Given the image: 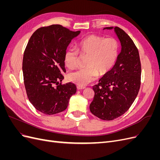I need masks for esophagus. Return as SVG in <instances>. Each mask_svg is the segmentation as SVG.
I'll return each mask as SVG.
<instances>
[{
    "label": "esophagus",
    "instance_id": "34e87169",
    "mask_svg": "<svg viewBox=\"0 0 160 160\" xmlns=\"http://www.w3.org/2000/svg\"><path fill=\"white\" fill-rule=\"evenodd\" d=\"M77 88L78 90H83L84 89H85V87H83V86H77Z\"/></svg>",
    "mask_w": 160,
    "mask_h": 160
}]
</instances>
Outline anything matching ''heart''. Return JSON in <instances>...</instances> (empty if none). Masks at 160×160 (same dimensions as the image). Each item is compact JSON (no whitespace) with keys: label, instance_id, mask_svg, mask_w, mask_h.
<instances>
[{"label":"heart","instance_id":"obj_1","mask_svg":"<svg viewBox=\"0 0 160 160\" xmlns=\"http://www.w3.org/2000/svg\"><path fill=\"white\" fill-rule=\"evenodd\" d=\"M81 56L88 57L86 68L69 72L68 79L77 85L85 86L94 81L98 74L103 76L112 69L119 55V44L113 38L91 35L82 40L79 45ZM79 52L69 48L65 52L64 63L68 68H74L78 63Z\"/></svg>","mask_w":160,"mask_h":160}]
</instances>
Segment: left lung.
<instances>
[{
	"mask_svg": "<svg viewBox=\"0 0 160 160\" xmlns=\"http://www.w3.org/2000/svg\"><path fill=\"white\" fill-rule=\"evenodd\" d=\"M104 29H114L122 49L112 69L93 87L95 95L89 109L96 117L111 121L126 112L136 98L142 69L138 50L128 34L118 27Z\"/></svg>",
	"mask_w": 160,
	"mask_h": 160,
	"instance_id": "left-lung-1",
	"label": "left lung"
}]
</instances>
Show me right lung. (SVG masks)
Returning <instances> with one entry per match:
<instances>
[{
  "instance_id": "right-lung-1",
  "label": "right lung",
  "mask_w": 160,
  "mask_h": 160,
  "mask_svg": "<svg viewBox=\"0 0 160 160\" xmlns=\"http://www.w3.org/2000/svg\"><path fill=\"white\" fill-rule=\"evenodd\" d=\"M80 32L52 25L38 28L28 42L22 60L24 83L30 102L42 113L63 111L76 93L75 84L61 85V82L66 72L65 52Z\"/></svg>"
}]
</instances>
